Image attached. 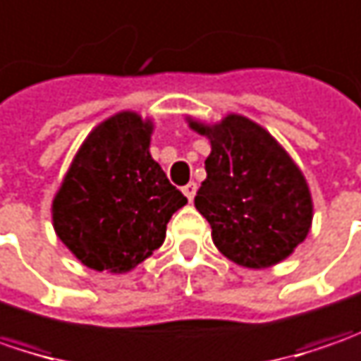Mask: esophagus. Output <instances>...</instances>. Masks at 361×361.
<instances>
[{"instance_id":"esophagus-1","label":"esophagus","mask_w":361,"mask_h":361,"mask_svg":"<svg viewBox=\"0 0 361 361\" xmlns=\"http://www.w3.org/2000/svg\"><path fill=\"white\" fill-rule=\"evenodd\" d=\"M196 190H197L196 183H194V181H190L188 185H183V196L192 202V200H194V196H196Z\"/></svg>"}]
</instances>
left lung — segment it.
Listing matches in <instances>:
<instances>
[{
  "label": "left lung",
  "instance_id": "left-lung-1",
  "mask_svg": "<svg viewBox=\"0 0 361 361\" xmlns=\"http://www.w3.org/2000/svg\"><path fill=\"white\" fill-rule=\"evenodd\" d=\"M190 127L210 139L208 176L194 204L210 222L218 250L248 269L287 259L313 220L301 169L273 135L243 115H228L218 125L190 118Z\"/></svg>",
  "mask_w": 361,
  "mask_h": 361
}]
</instances>
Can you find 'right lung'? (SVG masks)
<instances>
[{"instance_id":"right-lung-1","label":"right lung","mask_w":361,"mask_h":361,"mask_svg":"<svg viewBox=\"0 0 361 361\" xmlns=\"http://www.w3.org/2000/svg\"><path fill=\"white\" fill-rule=\"evenodd\" d=\"M153 125L125 111L106 118L78 149L54 202L58 238L94 271L127 273L165 240L188 197L149 153Z\"/></svg>"}]
</instances>
